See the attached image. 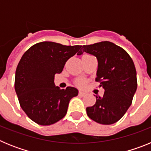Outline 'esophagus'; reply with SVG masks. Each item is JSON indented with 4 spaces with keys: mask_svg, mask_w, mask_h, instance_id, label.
<instances>
[{
    "mask_svg": "<svg viewBox=\"0 0 151 151\" xmlns=\"http://www.w3.org/2000/svg\"><path fill=\"white\" fill-rule=\"evenodd\" d=\"M78 94H79L81 97H84V96L85 95V93L84 91H80L79 93H78Z\"/></svg>",
    "mask_w": 151,
    "mask_h": 151,
    "instance_id": "34e87169",
    "label": "esophagus"
}]
</instances>
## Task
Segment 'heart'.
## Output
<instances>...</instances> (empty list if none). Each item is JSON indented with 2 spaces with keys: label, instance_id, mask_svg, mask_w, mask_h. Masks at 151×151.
Wrapping results in <instances>:
<instances>
[{
  "label": "heart",
  "instance_id": "obj_1",
  "mask_svg": "<svg viewBox=\"0 0 151 151\" xmlns=\"http://www.w3.org/2000/svg\"><path fill=\"white\" fill-rule=\"evenodd\" d=\"M84 83H85V82H84V81H82V80H79V81H78V84H79L80 85H83Z\"/></svg>",
  "mask_w": 151,
  "mask_h": 151
}]
</instances>
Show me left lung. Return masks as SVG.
Masks as SVG:
<instances>
[{
	"label": "left lung",
	"instance_id": "obj_1",
	"mask_svg": "<svg viewBox=\"0 0 151 151\" xmlns=\"http://www.w3.org/2000/svg\"><path fill=\"white\" fill-rule=\"evenodd\" d=\"M91 54L97 60L95 80L104 89L103 97L96 96L95 104L86 108L90 119L111 125L124 116L137 90V73L132 59L120 47L110 41L83 45L77 55Z\"/></svg>",
	"mask_w": 151,
	"mask_h": 151
}]
</instances>
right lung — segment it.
I'll use <instances>...</instances> for the list:
<instances>
[{
	"mask_svg": "<svg viewBox=\"0 0 151 151\" xmlns=\"http://www.w3.org/2000/svg\"><path fill=\"white\" fill-rule=\"evenodd\" d=\"M81 47L43 41L22 55L16 70L15 91L22 109L35 122L51 125L66 114L69 101L78 91L70 86L60 89L55 85L54 76Z\"/></svg>",
	"mask_w": 151,
	"mask_h": 151,
	"instance_id": "right-lung-1",
	"label": "right lung"
}]
</instances>
